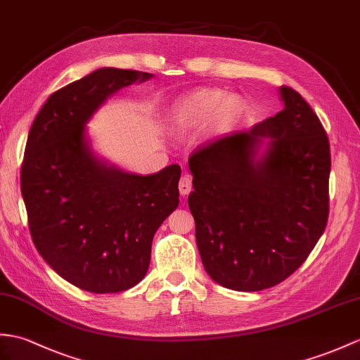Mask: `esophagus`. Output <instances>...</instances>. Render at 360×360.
Wrapping results in <instances>:
<instances>
[{
  "instance_id": "34e87169",
  "label": "esophagus",
  "mask_w": 360,
  "mask_h": 360,
  "mask_svg": "<svg viewBox=\"0 0 360 360\" xmlns=\"http://www.w3.org/2000/svg\"><path fill=\"white\" fill-rule=\"evenodd\" d=\"M191 191V178L188 176V174H184V176L179 179V193L182 196L188 195Z\"/></svg>"
}]
</instances>
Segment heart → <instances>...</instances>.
<instances>
[{
  "label": "heart",
  "instance_id": "1",
  "mask_svg": "<svg viewBox=\"0 0 360 360\" xmlns=\"http://www.w3.org/2000/svg\"><path fill=\"white\" fill-rule=\"evenodd\" d=\"M242 110V99L219 89H198L174 103L169 112V127L174 135L196 130L210 121L214 127L230 124Z\"/></svg>",
  "mask_w": 360,
  "mask_h": 360
}]
</instances>
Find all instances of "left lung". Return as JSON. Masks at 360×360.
Segmentation results:
<instances>
[{"label":"left lung","instance_id":"1","mask_svg":"<svg viewBox=\"0 0 360 360\" xmlns=\"http://www.w3.org/2000/svg\"><path fill=\"white\" fill-rule=\"evenodd\" d=\"M279 95L282 112L207 142L188 160L199 255L208 276L230 290L278 285L327 227V133L296 90L282 86Z\"/></svg>","mask_w":360,"mask_h":360}]
</instances>
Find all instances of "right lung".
<instances>
[{"mask_svg":"<svg viewBox=\"0 0 360 360\" xmlns=\"http://www.w3.org/2000/svg\"><path fill=\"white\" fill-rule=\"evenodd\" d=\"M152 73L104 67L49 96L21 167L30 235L75 287L118 293L144 279L156 230L179 204L181 167L139 176L98 158L86 125L107 98Z\"/></svg>","mask_w":360,"mask_h":360,"instance_id":"add662e5","label":"right lung"}]
</instances>
